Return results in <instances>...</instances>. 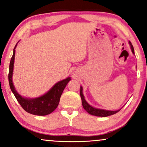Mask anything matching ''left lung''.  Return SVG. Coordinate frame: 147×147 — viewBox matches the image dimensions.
Masks as SVG:
<instances>
[{"instance_id": "8db88e82", "label": "left lung", "mask_w": 147, "mask_h": 147, "mask_svg": "<svg viewBox=\"0 0 147 147\" xmlns=\"http://www.w3.org/2000/svg\"><path fill=\"white\" fill-rule=\"evenodd\" d=\"M129 44L131 45V50H132V52L133 54H135L133 45L131 44V43L130 41H129ZM80 88H81L80 96H81V98H82V106H83L84 109H85V110L89 114L92 115H95V116H98V117H107V116L112 115L117 113V112H119V111H120V110L106 111V110H103V109H96V108L92 107V106H91L90 104H88V102L85 100V99H84V96L83 95V88H82V86Z\"/></svg>"}]
</instances>
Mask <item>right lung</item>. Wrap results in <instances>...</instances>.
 <instances>
[{
  "mask_svg": "<svg viewBox=\"0 0 147 147\" xmlns=\"http://www.w3.org/2000/svg\"><path fill=\"white\" fill-rule=\"evenodd\" d=\"M16 45H15L12 57L10 61L9 71V75H8L9 84L11 90L12 91L13 94L17 99L20 105L26 112L29 113L30 114L35 115H47L51 113L58 106L62 92H63L64 88L66 86L69 81H70V77H68L67 79L59 82L47 93L41 96V97L34 99H28L23 97L16 92L12 82L15 48H16Z\"/></svg>",
  "mask_w": 147,
  "mask_h": 147,
  "instance_id": "right-lung-1",
  "label": "right lung"
}]
</instances>
